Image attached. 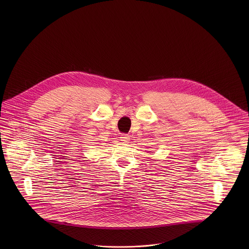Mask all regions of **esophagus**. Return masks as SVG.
I'll list each match as a JSON object with an SVG mask.
<instances>
[{"label": "esophagus", "instance_id": "34e87169", "mask_svg": "<svg viewBox=\"0 0 249 249\" xmlns=\"http://www.w3.org/2000/svg\"><path fill=\"white\" fill-rule=\"evenodd\" d=\"M120 139H121V141L123 142H129V140H130V137H129V135H128V134L124 133V134H122V135H121Z\"/></svg>", "mask_w": 249, "mask_h": 249}]
</instances>
